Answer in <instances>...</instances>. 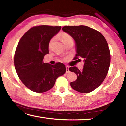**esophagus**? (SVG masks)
I'll use <instances>...</instances> for the list:
<instances>
[{
  "mask_svg": "<svg viewBox=\"0 0 126 126\" xmlns=\"http://www.w3.org/2000/svg\"><path fill=\"white\" fill-rule=\"evenodd\" d=\"M69 72V67L68 66H66V73H68Z\"/></svg>",
  "mask_w": 126,
  "mask_h": 126,
  "instance_id": "1",
  "label": "esophagus"
}]
</instances>
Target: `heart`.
I'll use <instances>...</instances> for the list:
<instances>
[{"label": "heart", "mask_w": 126, "mask_h": 126, "mask_svg": "<svg viewBox=\"0 0 126 126\" xmlns=\"http://www.w3.org/2000/svg\"><path fill=\"white\" fill-rule=\"evenodd\" d=\"M61 39L62 41L63 42L64 44L66 42H67L68 41H69L70 40H72V38L71 35L69 34H68L67 33H64L63 32L61 34ZM55 40V38H53L52 39H51L49 41V47H51V46L52 45L53 42Z\"/></svg>", "instance_id": "b5f03b06"}]
</instances>
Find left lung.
<instances>
[{"label":"left lung","instance_id":"8db88e82","mask_svg":"<svg viewBox=\"0 0 126 126\" xmlns=\"http://www.w3.org/2000/svg\"><path fill=\"white\" fill-rule=\"evenodd\" d=\"M62 30L75 41L74 58L79 57L84 62L82 70L76 67L69 68L77 76L71 86L79 92H91L102 83L109 69L110 54L107 42L99 32L85 25L64 26Z\"/></svg>","mask_w":126,"mask_h":126}]
</instances>
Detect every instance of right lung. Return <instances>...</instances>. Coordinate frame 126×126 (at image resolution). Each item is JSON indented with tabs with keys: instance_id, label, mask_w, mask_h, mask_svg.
<instances>
[{
	"instance_id": "add662e5",
	"label": "right lung",
	"mask_w": 126,
	"mask_h": 126,
	"mask_svg": "<svg viewBox=\"0 0 126 126\" xmlns=\"http://www.w3.org/2000/svg\"><path fill=\"white\" fill-rule=\"evenodd\" d=\"M61 26L39 25L32 28L19 42L14 54L15 68L19 78L30 90L43 93L53 88L66 68L58 62L51 65L43 62L48 54L49 43L59 32Z\"/></svg>"
}]
</instances>
